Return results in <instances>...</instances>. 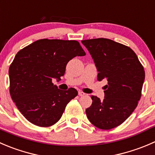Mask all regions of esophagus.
<instances>
[{"label":"esophagus","instance_id":"esophagus-1","mask_svg":"<svg viewBox=\"0 0 155 155\" xmlns=\"http://www.w3.org/2000/svg\"><path fill=\"white\" fill-rule=\"evenodd\" d=\"M78 94H79V96H85V93L82 92V91H79V92H78Z\"/></svg>","mask_w":155,"mask_h":155}]
</instances>
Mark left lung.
<instances>
[{
	"instance_id": "8db88e82",
	"label": "left lung",
	"mask_w": 155,
	"mask_h": 155,
	"mask_svg": "<svg viewBox=\"0 0 155 155\" xmlns=\"http://www.w3.org/2000/svg\"><path fill=\"white\" fill-rule=\"evenodd\" d=\"M97 68V80H104V98L91 96L92 104L85 110L88 120L101 130L122 124L140 100L145 70L130 48L108 38L82 41Z\"/></svg>"
}]
</instances>
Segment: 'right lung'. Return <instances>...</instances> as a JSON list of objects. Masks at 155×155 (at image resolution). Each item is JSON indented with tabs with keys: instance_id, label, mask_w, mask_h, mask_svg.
Returning a JSON list of instances; mask_svg holds the SVG:
<instances>
[{
	"instance_id": "right-lung-1",
	"label": "right lung",
	"mask_w": 155,
	"mask_h": 155,
	"mask_svg": "<svg viewBox=\"0 0 155 155\" xmlns=\"http://www.w3.org/2000/svg\"><path fill=\"white\" fill-rule=\"evenodd\" d=\"M85 55L77 41L60 39L38 40L16 54L9 68L10 93L30 123L48 127L61 119L78 91L59 89L52 80H61L70 60Z\"/></svg>"
}]
</instances>
